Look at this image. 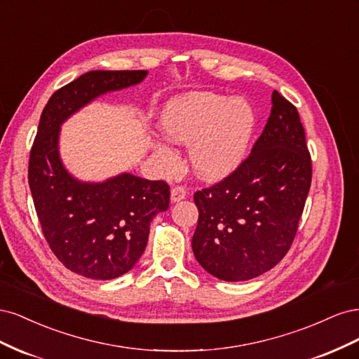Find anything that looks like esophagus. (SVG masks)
Returning <instances> with one entry per match:
<instances>
[{"instance_id": "esophagus-1", "label": "esophagus", "mask_w": 359, "mask_h": 359, "mask_svg": "<svg viewBox=\"0 0 359 359\" xmlns=\"http://www.w3.org/2000/svg\"><path fill=\"white\" fill-rule=\"evenodd\" d=\"M186 196H187L186 187L177 186V187H173V189L170 190V201H172V202H180V201H182V199H186Z\"/></svg>"}]
</instances>
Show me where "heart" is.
Listing matches in <instances>:
<instances>
[{"label": "heart", "mask_w": 359, "mask_h": 359, "mask_svg": "<svg viewBox=\"0 0 359 359\" xmlns=\"http://www.w3.org/2000/svg\"><path fill=\"white\" fill-rule=\"evenodd\" d=\"M160 127L170 140L190 145V161L203 180H222L240 165L255 127V114L241 99L212 93H189L163 107ZM156 154L172 158L170 148L153 144Z\"/></svg>", "instance_id": "obj_1"}]
</instances>
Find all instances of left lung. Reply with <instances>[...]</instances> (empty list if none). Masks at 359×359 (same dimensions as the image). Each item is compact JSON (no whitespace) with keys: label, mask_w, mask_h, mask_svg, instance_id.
Listing matches in <instances>:
<instances>
[{"label":"left lung","mask_w":359,"mask_h":359,"mask_svg":"<svg viewBox=\"0 0 359 359\" xmlns=\"http://www.w3.org/2000/svg\"><path fill=\"white\" fill-rule=\"evenodd\" d=\"M262 135L229 177L194 193L191 247L205 271L245 281L286 256L311 184V158L297 107L278 91Z\"/></svg>","instance_id":"1"}]
</instances>
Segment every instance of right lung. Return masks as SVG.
Here are the masks:
<instances>
[{
	"label": "right lung",
	"mask_w": 359,
	"mask_h": 359,
	"mask_svg": "<svg viewBox=\"0 0 359 359\" xmlns=\"http://www.w3.org/2000/svg\"><path fill=\"white\" fill-rule=\"evenodd\" d=\"M147 70H93L52 94L29 153L28 182L43 235L60 262L94 280L126 274L145 252L149 223L169 208L165 181L124 172L103 182L74 178L60 157L61 124L106 93L128 88Z\"/></svg>",
	"instance_id": "add662e5"
}]
</instances>
